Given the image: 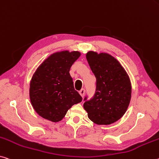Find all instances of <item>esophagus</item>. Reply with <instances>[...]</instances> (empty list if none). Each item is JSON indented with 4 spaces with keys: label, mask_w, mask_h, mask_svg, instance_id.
Here are the masks:
<instances>
[{
    "label": "esophagus",
    "mask_w": 159,
    "mask_h": 159,
    "mask_svg": "<svg viewBox=\"0 0 159 159\" xmlns=\"http://www.w3.org/2000/svg\"><path fill=\"white\" fill-rule=\"evenodd\" d=\"M79 93H80V95H81V97L84 98V95H85V89H82L80 90V91H79Z\"/></svg>",
    "instance_id": "obj_1"
}]
</instances>
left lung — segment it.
<instances>
[{
	"mask_svg": "<svg viewBox=\"0 0 159 159\" xmlns=\"http://www.w3.org/2000/svg\"><path fill=\"white\" fill-rule=\"evenodd\" d=\"M86 59L96 78V89L91 99L84 98L88 117L97 125H110L124 115L129 106L132 85L120 62L106 53L89 52Z\"/></svg>",
	"mask_w": 159,
	"mask_h": 159,
	"instance_id": "8db88e82",
	"label": "left lung"
}]
</instances>
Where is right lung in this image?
<instances>
[{
	"mask_svg": "<svg viewBox=\"0 0 159 159\" xmlns=\"http://www.w3.org/2000/svg\"><path fill=\"white\" fill-rule=\"evenodd\" d=\"M80 56L79 52L54 53L34 72L30 82V98L32 107L42 117L59 122L73 105L82 101L69 74Z\"/></svg>",
	"mask_w": 159,
	"mask_h": 159,
	"instance_id": "right-lung-1",
	"label": "right lung"
}]
</instances>
